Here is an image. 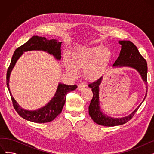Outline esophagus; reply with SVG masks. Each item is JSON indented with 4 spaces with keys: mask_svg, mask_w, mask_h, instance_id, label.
Listing matches in <instances>:
<instances>
[{
    "mask_svg": "<svg viewBox=\"0 0 154 154\" xmlns=\"http://www.w3.org/2000/svg\"><path fill=\"white\" fill-rule=\"evenodd\" d=\"M84 87H85V85L84 83H80L78 85L77 87V89L80 91V90H82L83 88H84Z\"/></svg>",
    "mask_w": 154,
    "mask_h": 154,
    "instance_id": "esophagus-1",
    "label": "esophagus"
}]
</instances>
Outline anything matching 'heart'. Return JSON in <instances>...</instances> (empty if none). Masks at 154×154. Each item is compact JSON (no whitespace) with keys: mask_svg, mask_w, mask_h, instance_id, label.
<instances>
[{"mask_svg":"<svg viewBox=\"0 0 154 154\" xmlns=\"http://www.w3.org/2000/svg\"><path fill=\"white\" fill-rule=\"evenodd\" d=\"M112 57V52L102 45L80 47L73 52L70 62L65 60V66L70 74L75 75V69H84V75L89 80H95L101 75L103 70Z\"/></svg>","mask_w":154,"mask_h":154,"instance_id":"b5f03b06","label":"heart"}]
</instances>
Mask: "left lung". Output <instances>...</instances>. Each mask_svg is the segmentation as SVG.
I'll return each mask as SVG.
<instances>
[{"mask_svg":"<svg viewBox=\"0 0 154 154\" xmlns=\"http://www.w3.org/2000/svg\"><path fill=\"white\" fill-rule=\"evenodd\" d=\"M119 44L122 45V48L118 59L114 62L113 67L128 66L135 69L138 71L143 81L147 82V64L145 59L139 53L137 47L128 40H120ZM102 77L95 82L88 84V87L92 88L93 97L88 107V114L94 122L100 125L112 127L122 125L127 123L135 115V112L140 107L142 103L144 101L147 94V87L146 95L142 102L132 113L129 116L122 118H112L105 115L101 112L99 106V86L101 84Z\"/></svg>","mask_w":154,"mask_h":154,"instance_id":"1","label":"left lung"}]
</instances>
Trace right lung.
I'll list each match as a JSON object with an SVG mask.
<instances>
[{"mask_svg":"<svg viewBox=\"0 0 154 154\" xmlns=\"http://www.w3.org/2000/svg\"><path fill=\"white\" fill-rule=\"evenodd\" d=\"M61 43L60 42H57L55 39L47 40L45 37L33 36L26 43L19 47L15 51L12 55L10 66L7 72L6 82L14 109L18 113V114L24 119L35 123H45L52 121L61 113L65 102H66L67 94L75 90L77 87L76 85H67L59 84L57 90L50 102H48L45 107L34 111H29L22 109L14 100L10 92L9 77L11 72L16 62L23 52L33 50L47 51L50 54H52L57 59L60 60L61 59Z\"/></svg>","mask_w":154,"mask_h":154,"instance_id":"obj_1","label":"right lung"}]
</instances>
